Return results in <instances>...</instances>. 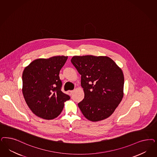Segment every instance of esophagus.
I'll use <instances>...</instances> for the list:
<instances>
[{"label": "esophagus", "mask_w": 157, "mask_h": 157, "mask_svg": "<svg viewBox=\"0 0 157 157\" xmlns=\"http://www.w3.org/2000/svg\"><path fill=\"white\" fill-rule=\"evenodd\" d=\"M73 92H74L73 90H71V91H68V93H69V94L70 95H71L73 94Z\"/></svg>", "instance_id": "34e87169"}]
</instances>
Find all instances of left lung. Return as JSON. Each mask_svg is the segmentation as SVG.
Here are the masks:
<instances>
[{
    "instance_id": "1",
    "label": "left lung",
    "mask_w": 157,
    "mask_h": 157,
    "mask_svg": "<svg viewBox=\"0 0 157 157\" xmlns=\"http://www.w3.org/2000/svg\"><path fill=\"white\" fill-rule=\"evenodd\" d=\"M71 62L81 76L84 99L78 106L82 114L94 122L110 116L124 96L121 69L103 56H74Z\"/></svg>"
}]
</instances>
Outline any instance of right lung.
<instances>
[{
    "label": "right lung",
    "mask_w": 157,
    "mask_h": 157,
    "mask_svg": "<svg viewBox=\"0 0 157 157\" xmlns=\"http://www.w3.org/2000/svg\"><path fill=\"white\" fill-rule=\"evenodd\" d=\"M68 56L37 59L22 73V94L27 105L36 116L46 120L58 116L70 96L61 91L59 71Z\"/></svg>",
    "instance_id": "right-lung-1"
}]
</instances>
